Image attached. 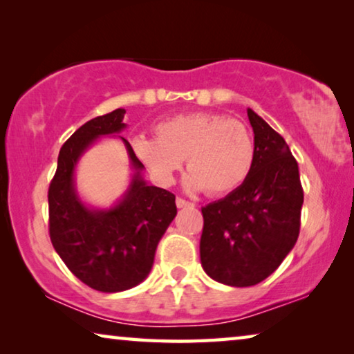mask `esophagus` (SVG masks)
<instances>
[{"instance_id": "1", "label": "esophagus", "mask_w": 354, "mask_h": 354, "mask_svg": "<svg viewBox=\"0 0 354 354\" xmlns=\"http://www.w3.org/2000/svg\"><path fill=\"white\" fill-rule=\"evenodd\" d=\"M192 203L191 202H187L186 198H183V197H176V207L178 208H184V207H191Z\"/></svg>"}]
</instances>
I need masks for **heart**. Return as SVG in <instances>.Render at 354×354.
Instances as JSON below:
<instances>
[{"mask_svg": "<svg viewBox=\"0 0 354 354\" xmlns=\"http://www.w3.org/2000/svg\"><path fill=\"white\" fill-rule=\"evenodd\" d=\"M157 139L136 138L133 151L151 175L171 184L186 158L189 189L225 196L241 186L255 162V141L242 122L223 113L189 112L162 120Z\"/></svg>", "mask_w": 354, "mask_h": 354, "instance_id": "b5f03b06", "label": "heart"}]
</instances>
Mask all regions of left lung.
I'll use <instances>...</instances> for the list:
<instances>
[{
	"label": "left lung",
	"instance_id": "left-lung-1",
	"mask_svg": "<svg viewBox=\"0 0 354 354\" xmlns=\"http://www.w3.org/2000/svg\"><path fill=\"white\" fill-rule=\"evenodd\" d=\"M255 162L225 198L202 208L201 261L215 281L250 287L274 272L300 234L303 187L287 142L252 109Z\"/></svg>",
	"mask_w": 354,
	"mask_h": 354
}]
</instances>
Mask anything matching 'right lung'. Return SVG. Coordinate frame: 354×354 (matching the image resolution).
Returning <instances> with one entry per match:
<instances>
[{
	"instance_id": "1",
	"label": "right lung",
	"mask_w": 354,
	"mask_h": 354,
	"mask_svg": "<svg viewBox=\"0 0 354 354\" xmlns=\"http://www.w3.org/2000/svg\"><path fill=\"white\" fill-rule=\"evenodd\" d=\"M125 113L117 109L80 127L61 147L48 191L54 250L80 281L106 293L128 290L147 277L158 241L176 216L175 194L146 184L144 165L125 138L134 175L122 201L109 210H94L78 198L73 181L78 158L97 138L120 133Z\"/></svg>"
}]
</instances>
